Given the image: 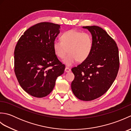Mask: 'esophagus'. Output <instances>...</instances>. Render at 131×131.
<instances>
[{
  "instance_id": "esophagus-1",
  "label": "esophagus",
  "mask_w": 131,
  "mask_h": 131,
  "mask_svg": "<svg viewBox=\"0 0 131 131\" xmlns=\"http://www.w3.org/2000/svg\"><path fill=\"white\" fill-rule=\"evenodd\" d=\"M65 71L66 72V73H68V72L71 71V69L68 67H66L65 69Z\"/></svg>"
}]
</instances>
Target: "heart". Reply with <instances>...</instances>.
I'll return each instance as SVG.
<instances>
[{
	"label": "heart",
	"instance_id": "1",
	"mask_svg": "<svg viewBox=\"0 0 131 131\" xmlns=\"http://www.w3.org/2000/svg\"><path fill=\"white\" fill-rule=\"evenodd\" d=\"M60 40H54L53 48L57 56L62 59L67 66H71L78 61L82 62L90 56L93 46L92 36L88 32H83L76 30L64 32L61 35Z\"/></svg>",
	"mask_w": 131,
	"mask_h": 131
}]
</instances>
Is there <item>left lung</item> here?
I'll return each mask as SVG.
<instances>
[{"label":"left lung","mask_w":131,"mask_h":131,"mask_svg":"<svg viewBox=\"0 0 131 131\" xmlns=\"http://www.w3.org/2000/svg\"><path fill=\"white\" fill-rule=\"evenodd\" d=\"M83 28L91 33L93 48L87 60L71 69L75 78L71 87L78 99L92 101L106 92L115 80L119 68V51L115 41L101 27Z\"/></svg>","instance_id":"left-lung-1"}]
</instances>
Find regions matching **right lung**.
I'll use <instances>...</instances> for the list:
<instances>
[{
	"label": "right lung",
	"instance_id": "add662e5",
	"mask_svg": "<svg viewBox=\"0 0 131 131\" xmlns=\"http://www.w3.org/2000/svg\"><path fill=\"white\" fill-rule=\"evenodd\" d=\"M60 25L38 23L24 32L15 52V73L19 85L32 96L46 97L53 89L57 77L65 66L58 60L53 43L60 33Z\"/></svg>",
	"mask_w": 131,
	"mask_h": 131
}]
</instances>
